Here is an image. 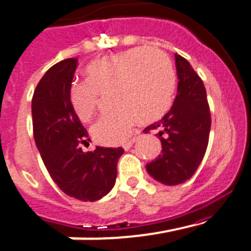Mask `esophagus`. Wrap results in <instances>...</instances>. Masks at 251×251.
I'll use <instances>...</instances> for the list:
<instances>
[{
  "label": "esophagus",
  "mask_w": 251,
  "mask_h": 251,
  "mask_svg": "<svg viewBox=\"0 0 251 251\" xmlns=\"http://www.w3.org/2000/svg\"><path fill=\"white\" fill-rule=\"evenodd\" d=\"M137 140H139V139H137V137H135V139L130 140V141H128V142H126V144H124V145H123L124 150H125V151H127V150H130L131 147H132V145L135 144V142H136Z\"/></svg>",
  "instance_id": "esophagus-1"
}]
</instances>
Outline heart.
I'll use <instances>...</instances> for the list:
<instances>
[{
	"mask_svg": "<svg viewBox=\"0 0 251 251\" xmlns=\"http://www.w3.org/2000/svg\"><path fill=\"white\" fill-rule=\"evenodd\" d=\"M88 80L70 84L69 101L80 120L94 116L101 94L111 93L116 109L94 124L91 135L102 145H119L132 135L135 125L158 120L170 110L175 98L177 75L165 51L135 47L86 68Z\"/></svg>",
	"mask_w": 251,
	"mask_h": 251,
	"instance_id": "b5f03b06",
	"label": "heart"
}]
</instances>
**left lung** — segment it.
<instances>
[{"label": "left lung", "mask_w": 251, "mask_h": 251, "mask_svg": "<svg viewBox=\"0 0 251 251\" xmlns=\"http://www.w3.org/2000/svg\"><path fill=\"white\" fill-rule=\"evenodd\" d=\"M178 88L173 106L145 132L157 130L162 151L147 163V172L156 181L175 186L189 179L204 157L209 141V105L204 84L188 60L175 54Z\"/></svg>", "instance_id": "left-lung-1"}]
</instances>
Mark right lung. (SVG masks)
I'll return each instance as SVG.
<instances>
[{"label":"right lung","instance_id":"right-lung-1","mask_svg":"<svg viewBox=\"0 0 251 251\" xmlns=\"http://www.w3.org/2000/svg\"><path fill=\"white\" fill-rule=\"evenodd\" d=\"M76 65V58H68L49 68L39 80L32 98L33 136L57 186L75 200L95 202L114 187L124 149H81L90 139L69 101Z\"/></svg>","mask_w":251,"mask_h":251}]
</instances>
